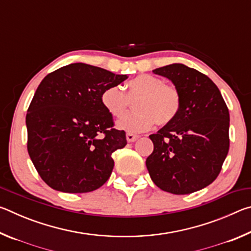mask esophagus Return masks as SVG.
Returning a JSON list of instances; mask_svg holds the SVG:
<instances>
[{
	"instance_id": "1",
	"label": "esophagus",
	"mask_w": 251,
	"mask_h": 251,
	"mask_svg": "<svg viewBox=\"0 0 251 251\" xmlns=\"http://www.w3.org/2000/svg\"><path fill=\"white\" fill-rule=\"evenodd\" d=\"M137 138H138V135H135L133 133H127L126 134V139H127V142H129V143L135 142Z\"/></svg>"
}]
</instances>
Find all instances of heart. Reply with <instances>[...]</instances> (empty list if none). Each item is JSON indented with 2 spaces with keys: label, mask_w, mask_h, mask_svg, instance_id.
Wrapping results in <instances>:
<instances>
[{
  "label": "heart",
  "mask_w": 251,
  "mask_h": 251,
  "mask_svg": "<svg viewBox=\"0 0 251 251\" xmlns=\"http://www.w3.org/2000/svg\"><path fill=\"white\" fill-rule=\"evenodd\" d=\"M101 104L114 117L124 116L131 103L137 112L117 122V128L141 133L156 124L166 126L175 121L180 109V94L174 85L152 76H141L126 85V93L110 85L101 93Z\"/></svg>",
  "instance_id": "obj_1"
}]
</instances>
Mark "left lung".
<instances>
[{"mask_svg": "<svg viewBox=\"0 0 251 251\" xmlns=\"http://www.w3.org/2000/svg\"><path fill=\"white\" fill-rule=\"evenodd\" d=\"M152 73L171 79L180 94L175 121L150 138L154 151L146 167L161 190L186 195L205 188L222 171L229 151V110L218 87L184 64L159 67Z\"/></svg>", "mask_w": 251, "mask_h": 251, "instance_id": "left-lung-1", "label": "left lung"}]
</instances>
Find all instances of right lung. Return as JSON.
I'll return each mask as SVG.
<instances>
[{
    "label": "right lung",
    "mask_w": 251,
    "mask_h": 251,
    "mask_svg": "<svg viewBox=\"0 0 251 251\" xmlns=\"http://www.w3.org/2000/svg\"><path fill=\"white\" fill-rule=\"evenodd\" d=\"M128 77L84 63L46 75L26 114L27 151L50 188L88 193L112 174V154L126 146L124 130L101 104V93Z\"/></svg>",
    "instance_id": "right-lung-1"
}]
</instances>
